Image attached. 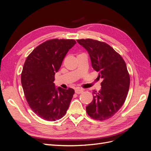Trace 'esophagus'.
I'll return each instance as SVG.
<instances>
[{"label": "esophagus", "mask_w": 151, "mask_h": 151, "mask_svg": "<svg viewBox=\"0 0 151 151\" xmlns=\"http://www.w3.org/2000/svg\"><path fill=\"white\" fill-rule=\"evenodd\" d=\"M84 91V90L83 89H80V88H77L76 90H75V93L76 94H81Z\"/></svg>", "instance_id": "34e87169"}]
</instances>
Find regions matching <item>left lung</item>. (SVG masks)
<instances>
[{
  "label": "left lung",
  "instance_id": "8db88e82",
  "mask_svg": "<svg viewBox=\"0 0 151 151\" xmlns=\"http://www.w3.org/2000/svg\"><path fill=\"white\" fill-rule=\"evenodd\" d=\"M88 52L91 64L102 78L101 89L93 91L92 102L86 112L94 120H104L113 116L125 103L130 87V76L126 63L107 43L93 39L77 40Z\"/></svg>",
  "mask_w": 151,
  "mask_h": 151
}]
</instances>
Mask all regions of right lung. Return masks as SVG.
I'll return each instance as SVG.
<instances>
[{"label": "right lung", "mask_w": 151, "mask_h": 151, "mask_svg": "<svg viewBox=\"0 0 151 151\" xmlns=\"http://www.w3.org/2000/svg\"><path fill=\"white\" fill-rule=\"evenodd\" d=\"M74 40L52 39L35 48L27 57L21 73V84L29 107L47 121H56L65 115L74 90L56 88L55 74Z\"/></svg>", "instance_id": "obj_1"}]
</instances>
